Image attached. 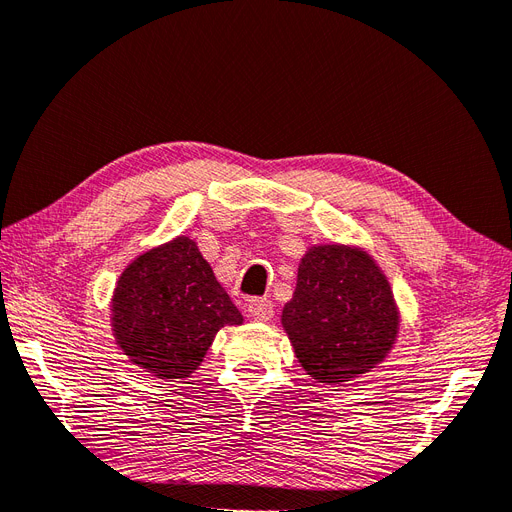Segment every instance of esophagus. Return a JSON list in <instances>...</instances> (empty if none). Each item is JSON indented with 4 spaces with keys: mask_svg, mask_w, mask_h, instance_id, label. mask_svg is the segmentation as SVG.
<instances>
[{
    "mask_svg": "<svg viewBox=\"0 0 512 512\" xmlns=\"http://www.w3.org/2000/svg\"><path fill=\"white\" fill-rule=\"evenodd\" d=\"M275 309H273V302L267 300V298H258V300H252L248 304V315L254 319V321H271Z\"/></svg>",
    "mask_w": 512,
    "mask_h": 512,
    "instance_id": "34e87169",
    "label": "esophagus"
}]
</instances>
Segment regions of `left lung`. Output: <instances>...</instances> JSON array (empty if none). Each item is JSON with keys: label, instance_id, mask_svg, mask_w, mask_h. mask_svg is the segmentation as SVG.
Masks as SVG:
<instances>
[{"label": "left lung", "instance_id": "left-lung-1", "mask_svg": "<svg viewBox=\"0 0 512 512\" xmlns=\"http://www.w3.org/2000/svg\"><path fill=\"white\" fill-rule=\"evenodd\" d=\"M281 325L304 372L321 384L342 386L372 372L393 351L401 313L370 252L317 243L300 258Z\"/></svg>", "mask_w": 512, "mask_h": 512}]
</instances>
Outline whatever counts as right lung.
<instances>
[{
  "label": "right lung",
  "instance_id": "obj_1",
  "mask_svg": "<svg viewBox=\"0 0 512 512\" xmlns=\"http://www.w3.org/2000/svg\"><path fill=\"white\" fill-rule=\"evenodd\" d=\"M241 323L243 315L187 235L136 256L111 296L115 344L159 380L189 378L220 327Z\"/></svg>",
  "mask_w": 512,
  "mask_h": 512
}]
</instances>
